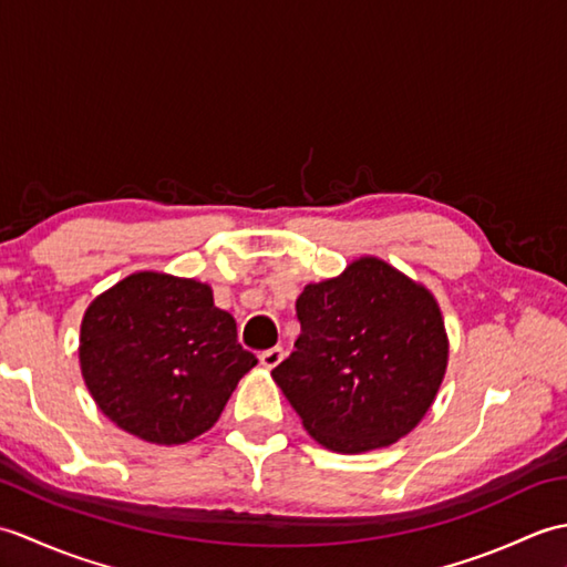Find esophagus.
Here are the masks:
<instances>
[{"label":"esophagus","mask_w":567,"mask_h":567,"mask_svg":"<svg viewBox=\"0 0 567 567\" xmlns=\"http://www.w3.org/2000/svg\"><path fill=\"white\" fill-rule=\"evenodd\" d=\"M258 358H260V365H262V368L272 370L275 365H280V363H282L285 351H282L280 346H275V348H268V351H262Z\"/></svg>","instance_id":"esophagus-1"}]
</instances>
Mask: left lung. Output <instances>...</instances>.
<instances>
[{"label": "left lung", "mask_w": 567, "mask_h": 567, "mask_svg": "<svg viewBox=\"0 0 567 567\" xmlns=\"http://www.w3.org/2000/svg\"><path fill=\"white\" fill-rule=\"evenodd\" d=\"M302 333L272 370L309 436L336 453L384 449L412 431L449 365L436 299L380 258H360L297 299Z\"/></svg>", "instance_id": "1"}]
</instances>
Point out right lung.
Here are the masks:
<instances>
[{"label":"right lung","instance_id":"right-lung-1","mask_svg":"<svg viewBox=\"0 0 567 567\" xmlns=\"http://www.w3.org/2000/svg\"><path fill=\"white\" fill-rule=\"evenodd\" d=\"M256 363L234 317L214 307L212 287L185 277L128 275L94 299L80 327V368L94 402L148 443L209 431Z\"/></svg>","mask_w":567,"mask_h":567}]
</instances>
